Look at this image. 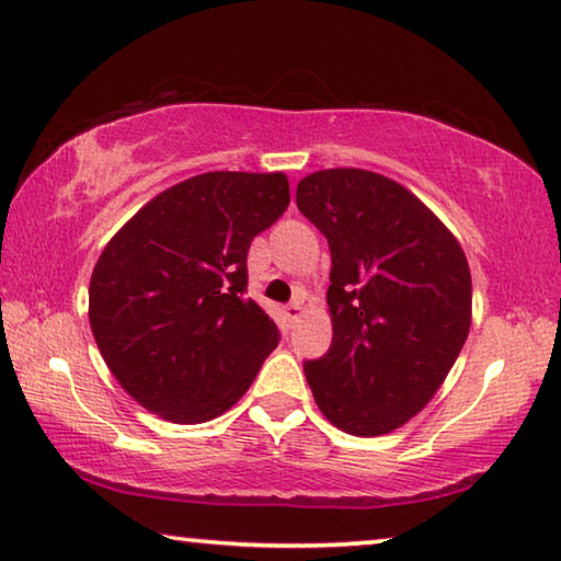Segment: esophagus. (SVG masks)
Segmentation results:
<instances>
[{
    "mask_svg": "<svg viewBox=\"0 0 561 561\" xmlns=\"http://www.w3.org/2000/svg\"><path fill=\"white\" fill-rule=\"evenodd\" d=\"M301 313H304V298H294V301L286 306V319L290 321V324H294V321L301 317Z\"/></svg>",
    "mask_w": 561,
    "mask_h": 561,
    "instance_id": "obj_1",
    "label": "esophagus"
}]
</instances>
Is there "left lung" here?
<instances>
[{
  "label": "left lung",
  "mask_w": 561,
  "mask_h": 561,
  "mask_svg": "<svg viewBox=\"0 0 561 561\" xmlns=\"http://www.w3.org/2000/svg\"><path fill=\"white\" fill-rule=\"evenodd\" d=\"M296 204L332 252V347L304 365L313 401L347 434L396 432L442 388L470 332L465 252L421 198L363 168L306 175Z\"/></svg>",
  "instance_id": "8db88e82"
}]
</instances>
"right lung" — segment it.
<instances>
[{
	"label": "right lung",
	"instance_id": "add662e5",
	"mask_svg": "<svg viewBox=\"0 0 561 561\" xmlns=\"http://www.w3.org/2000/svg\"><path fill=\"white\" fill-rule=\"evenodd\" d=\"M288 202L286 173H202L150 198L106 242L89 283V324L142 409L202 424L252 386L280 334L244 298L248 250Z\"/></svg>",
	"mask_w": 561,
	"mask_h": 561
}]
</instances>
